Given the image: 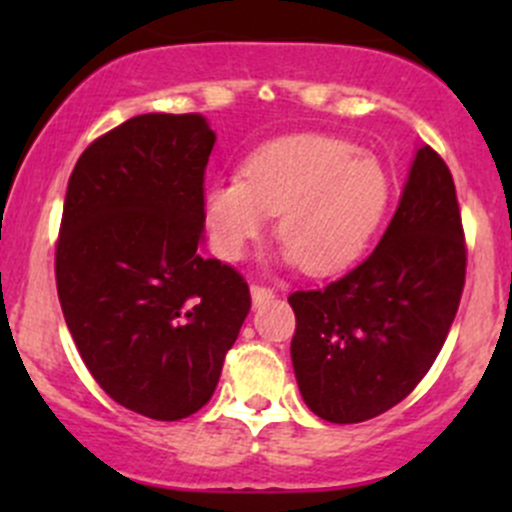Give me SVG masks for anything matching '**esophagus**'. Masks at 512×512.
<instances>
[{
  "mask_svg": "<svg viewBox=\"0 0 512 512\" xmlns=\"http://www.w3.org/2000/svg\"><path fill=\"white\" fill-rule=\"evenodd\" d=\"M250 294H252V304L255 307H260V304L270 302V299H275V289L265 287V285H252L250 287Z\"/></svg>",
  "mask_w": 512,
  "mask_h": 512,
  "instance_id": "34e87169",
  "label": "esophagus"
}]
</instances>
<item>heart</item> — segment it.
I'll return each instance as SVG.
<instances>
[{
	"label": "heart",
	"instance_id": "1",
	"mask_svg": "<svg viewBox=\"0 0 512 512\" xmlns=\"http://www.w3.org/2000/svg\"><path fill=\"white\" fill-rule=\"evenodd\" d=\"M389 200V180L376 158L327 136H292L257 148L240 178L213 180L203 208L213 247L240 260L277 215L285 260L327 275L359 257Z\"/></svg>",
	"mask_w": 512,
	"mask_h": 512
}]
</instances>
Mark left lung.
Instances as JSON below:
<instances>
[{"label": "left lung", "instance_id": "left-lung-1", "mask_svg": "<svg viewBox=\"0 0 512 512\" xmlns=\"http://www.w3.org/2000/svg\"><path fill=\"white\" fill-rule=\"evenodd\" d=\"M463 282L456 185L443 158L421 146L376 250L339 280L289 294L304 404L324 421L359 423L406 399L446 342Z\"/></svg>", "mask_w": 512, "mask_h": 512}]
</instances>
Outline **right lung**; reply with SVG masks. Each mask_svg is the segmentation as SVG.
Returning <instances> with one entry per match:
<instances>
[{"label":"right lung","mask_w":512,"mask_h":512,"mask_svg":"<svg viewBox=\"0 0 512 512\" xmlns=\"http://www.w3.org/2000/svg\"><path fill=\"white\" fill-rule=\"evenodd\" d=\"M213 146L200 113H143L96 138L66 188V327L98 386L156 421L208 404L250 312L240 272L200 255Z\"/></svg>","instance_id":"obj_1"}]
</instances>
